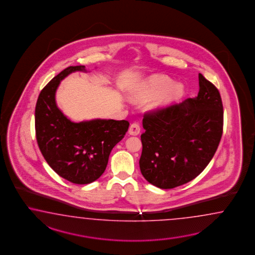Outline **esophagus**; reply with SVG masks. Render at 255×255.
<instances>
[{
    "label": "esophagus",
    "instance_id": "34e87169",
    "mask_svg": "<svg viewBox=\"0 0 255 255\" xmlns=\"http://www.w3.org/2000/svg\"><path fill=\"white\" fill-rule=\"evenodd\" d=\"M140 132V125L138 123H133L130 125V128H129V133L131 135H137Z\"/></svg>",
    "mask_w": 255,
    "mask_h": 255
}]
</instances>
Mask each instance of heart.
<instances>
[{"label": "heart", "mask_w": 255, "mask_h": 255, "mask_svg": "<svg viewBox=\"0 0 255 255\" xmlns=\"http://www.w3.org/2000/svg\"><path fill=\"white\" fill-rule=\"evenodd\" d=\"M184 92L181 84H174L165 76H154L145 81L134 95V98L146 100L152 97L157 98L152 102V108H159L179 98Z\"/></svg>", "instance_id": "1"}]
</instances>
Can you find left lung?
Listing matches in <instances>:
<instances>
[{
    "label": "left lung",
    "instance_id": "left-lung-1",
    "mask_svg": "<svg viewBox=\"0 0 255 255\" xmlns=\"http://www.w3.org/2000/svg\"><path fill=\"white\" fill-rule=\"evenodd\" d=\"M199 84L198 97L144 115L139 166L153 186L170 189L196 178L219 145L224 124L220 93L200 73Z\"/></svg>",
    "mask_w": 255,
    "mask_h": 255
}]
</instances>
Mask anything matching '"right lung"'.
Returning a JSON list of instances; mask_svg holds the SVG:
<instances>
[{"label":"right lung","mask_w":255,"mask_h":255,"mask_svg":"<svg viewBox=\"0 0 255 255\" xmlns=\"http://www.w3.org/2000/svg\"><path fill=\"white\" fill-rule=\"evenodd\" d=\"M84 66L69 67L41 90L35 108L36 139L49 166L73 184L85 185L105 172L110 152L124 137L129 122L92 120L73 123L56 106L55 92L63 79Z\"/></svg>","instance_id":"add662e5"}]
</instances>
